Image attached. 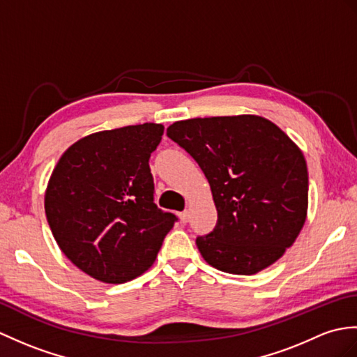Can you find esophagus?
<instances>
[{"mask_svg": "<svg viewBox=\"0 0 357 357\" xmlns=\"http://www.w3.org/2000/svg\"><path fill=\"white\" fill-rule=\"evenodd\" d=\"M179 219H181V222H182V223H187V222H188V219H190V214H188V211H182V213H179Z\"/></svg>", "mask_w": 357, "mask_h": 357, "instance_id": "34e87169", "label": "esophagus"}]
</instances>
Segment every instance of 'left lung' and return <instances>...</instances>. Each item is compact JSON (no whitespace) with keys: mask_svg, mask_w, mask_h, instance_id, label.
<instances>
[{"mask_svg":"<svg viewBox=\"0 0 357 357\" xmlns=\"http://www.w3.org/2000/svg\"><path fill=\"white\" fill-rule=\"evenodd\" d=\"M167 135L193 156L211 187L218 223L196 238L204 260L236 275L275 263L307 218L300 147L277 124L250 114L175 121Z\"/></svg>","mask_w":357,"mask_h":357,"instance_id":"1","label":"left lung"}]
</instances>
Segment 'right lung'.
<instances>
[{
	"label": "right lung",
	"instance_id": "obj_1",
	"mask_svg": "<svg viewBox=\"0 0 357 357\" xmlns=\"http://www.w3.org/2000/svg\"><path fill=\"white\" fill-rule=\"evenodd\" d=\"M162 134L156 123L96 132L66 149L50 176L44 205L56 243L102 283L144 273L175 225L153 202L149 167Z\"/></svg>",
	"mask_w": 357,
	"mask_h": 357
}]
</instances>
